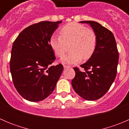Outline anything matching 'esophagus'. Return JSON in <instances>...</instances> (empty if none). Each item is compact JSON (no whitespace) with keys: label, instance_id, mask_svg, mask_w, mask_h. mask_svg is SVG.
Masks as SVG:
<instances>
[{"label":"esophagus","instance_id":"obj_1","mask_svg":"<svg viewBox=\"0 0 129 129\" xmlns=\"http://www.w3.org/2000/svg\"><path fill=\"white\" fill-rule=\"evenodd\" d=\"M63 68H64V69H69V68H70V66H66V65H64V66H63Z\"/></svg>","mask_w":129,"mask_h":129}]
</instances>
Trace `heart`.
<instances>
[{
  "label": "heart",
  "mask_w": 129,
  "mask_h": 129,
  "mask_svg": "<svg viewBox=\"0 0 129 129\" xmlns=\"http://www.w3.org/2000/svg\"><path fill=\"white\" fill-rule=\"evenodd\" d=\"M50 45L57 57L62 58L70 45L71 53L63 57L61 62L68 64H76L82 58L87 60L92 56L97 45V36L94 31L83 25L72 22L63 26L60 36L52 35Z\"/></svg>",
  "instance_id": "b5f03b06"
}]
</instances>
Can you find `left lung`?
I'll return each mask as SVG.
<instances>
[{"instance_id": "left-lung-1", "label": "left lung", "mask_w": 129, "mask_h": 129, "mask_svg": "<svg viewBox=\"0 0 129 129\" xmlns=\"http://www.w3.org/2000/svg\"><path fill=\"white\" fill-rule=\"evenodd\" d=\"M97 36V45L90 58L80 67L85 71L74 68L75 76L72 86L80 97L87 101H95L104 95L114 82L117 74L119 52L113 34L95 21L86 20Z\"/></svg>"}]
</instances>
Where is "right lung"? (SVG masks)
<instances>
[{
    "label": "right lung",
    "mask_w": 129,
    "mask_h": 129,
    "mask_svg": "<svg viewBox=\"0 0 129 129\" xmlns=\"http://www.w3.org/2000/svg\"><path fill=\"white\" fill-rule=\"evenodd\" d=\"M62 21H43L23 30L14 41L10 69L19 94L30 102H39L55 89L63 71L62 64L51 66L55 60L50 39Z\"/></svg>",
    "instance_id": "obj_1"
}]
</instances>
